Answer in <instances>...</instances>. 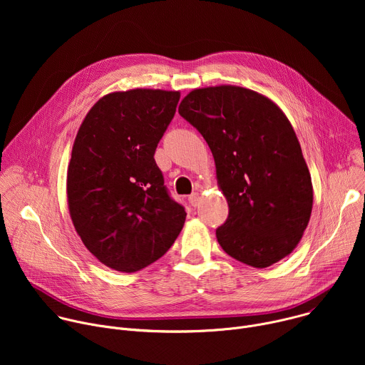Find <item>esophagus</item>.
I'll return each mask as SVG.
<instances>
[{
  "instance_id": "esophagus-1",
  "label": "esophagus",
  "mask_w": 365,
  "mask_h": 365,
  "mask_svg": "<svg viewBox=\"0 0 365 365\" xmlns=\"http://www.w3.org/2000/svg\"><path fill=\"white\" fill-rule=\"evenodd\" d=\"M187 200H189L190 206H197V203H199V193L193 192L192 195H189V196H187Z\"/></svg>"
}]
</instances>
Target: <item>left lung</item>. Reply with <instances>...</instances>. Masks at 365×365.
Wrapping results in <instances>:
<instances>
[{
  "mask_svg": "<svg viewBox=\"0 0 365 365\" xmlns=\"http://www.w3.org/2000/svg\"><path fill=\"white\" fill-rule=\"evenodd\" d=\"M179 114L210 145L230 214L217 228L222 250L238 262L269 267L299 244L314 190L296 133L269 98L222 85L195 89Z\"/></svg>",
  "mask_w": 365,
  "mask_h": 365,
  "instance_id": "left-lung-1",
  "label": "left lung"
}]
</instances>
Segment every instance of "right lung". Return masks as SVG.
<instances>
[{"label":"right lung","mask_w":365,"mask_h":365,"mask_svg":"<svg viewBox=\"0 0 365 365\" xmlns=\"http://www.w3.org/2000/svg\"><path fill=\"white\" fill-rule=\"evenodd\" d=\"M179 99V92L160 89L110 93L76 134L68 168L72 222L85 247L114 270L154 263L183 228L185 207L154 160Z\"/></svg>","instance_id":"add662e5"}]
</instances>
